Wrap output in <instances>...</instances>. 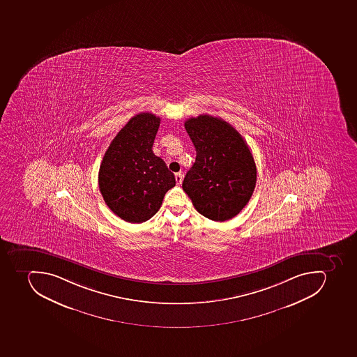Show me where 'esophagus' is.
Here are the masks:
<instances>
[{
  "label": "esophagus",
  "mask_w": 357,
  "mask_h": 357,
  "mask_svg": "<svg viewBox=\"0 0 357 357\" xmlns=\"http://www.w3.org/2000/svg\"><path fill=\"white\" fill-rule=\"evenodd\" d=\"M183 180V174H181V172H178V174H176V181H177V185H181Z\"/></svg>",
  "instance_id": "1"
}]
</instances>
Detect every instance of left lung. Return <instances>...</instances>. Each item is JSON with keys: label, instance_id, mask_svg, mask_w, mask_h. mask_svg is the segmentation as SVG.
<instances>
[{"label": "left lung", "instance_id": "left-lung-1", "mask_svg": "<svg viewBox=\"0 0 357 357\" xmlns=\"http://www.w3.org/2000/svg\"><path fill=\"white\" fill-rule=\"evenodd\" d=\"M185 128L197 155L183 189L199 214L215 222L231 220L245 207L255 188L257 166L251 150L220 117H190Z\"/></svg>", "mask_w": 357, "mask_h": 357}]
</instances>
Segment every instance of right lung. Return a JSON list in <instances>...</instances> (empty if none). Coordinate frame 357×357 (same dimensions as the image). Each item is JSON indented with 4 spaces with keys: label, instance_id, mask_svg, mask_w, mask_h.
Returning a JSON list of instances; mask_svg holds the SVG:
<instances>
[{
    "label": "right lung",
    "instance_id": "obj_1",
    "mask_svg": "<svg viewBox=\"0 0 357 357\" xmlns=\"http://www.w3.org/2000/svg\"><path fill=\"white\" fill-rule=\"evenodd\" d=\"M160 117L140 113L132 117L106 150L100 172V194L115 215L128 222L150 220L176 185L174 174L152 151Z\"/></svg>",
    "mask_w": 357,
    "mask_h": 357
}]
</instances>
